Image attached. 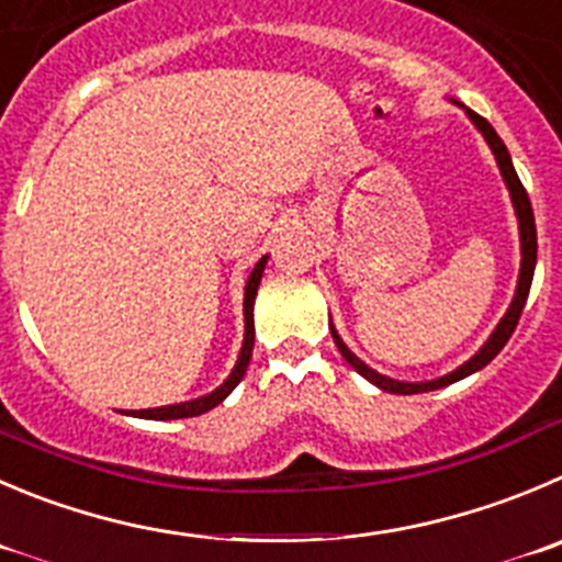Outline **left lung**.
I'll return each instance as SVG.
<instances>
[{
    "mask_svg": "<svg viewBox=\"0 0 562 562\" xmlns=\"http://www.w3.org/2000/svg\"><path fill=\"white\" fill-rule=\"evenodd\" d=\"M469 117L474 121V126H477L480 132H483V137L488 140L491 151H494L496 162H499V170L502 176H505V184L507 190H510V198H513V206H516V215H518V232H521V272H518V286H516V297H513L510 308H507V314L502 317V323L496 325V330L491 334V339L485 341L483 347H480L477 356H472L463 367H458L456 372H450V375L438 378V381H427V383H403V381H392V378L386 375H378L375 370H370V367L361 361V358L352 356L350 350H347L345 341L339 339V334H336L334 328H330V334H334V341L336 347H339V352L345 356L347 364L352 367V370L358 372V375H364L367 381L375 383L378 389H383V392H392V394H419V392H432V389H441V386H450V383L461 381V378L472 375V372L483 370L485 364H488L491 358L496 356V352L502 350V347L507 345V339H510V334L516 330L518 325V317H521V312H525V303H527V295H530V284H532V272H536V259H538V234H536V217H532V204L530 198H527V190L525 184L518 181L516 176V168H513L510 162V154H507L505 143L499 140V135L494 132V126L485 121L483 115H477V112L467 110Z\"/></svg>",
    "mask_w": 562,
    "mask_h": 562,
    "instance_id": "1",
    "label": "left lung"
}]
</instances>
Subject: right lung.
I'll return each instance as SVG.
<instances>
[{"label": "right lung", "instance_id": "right-lung-1", "mask_svg": "<svg viewBox=\"0 0 562 562\" xmlns=\"http://www.w3.org/2000/svg\"><path fill=\"white\" fill-rule=\"evenodd\" d=\"M267 265V256H261L259 265L254 267L248 278V286H245V341H243V352H239V361L234 367V372L228 375V381L223 383L221 389H215L212 394L206 397H198L190 400V403H179V405H165V408H148V411H132V416H143V419H184V416H198V414H206L210 408H215L217 403L232 394V389L243 381L245 370L250 364V352H254V301H256V290H259V281H261V272H265Z\"/></svg>", "mask_w": 562, "mask_h": 562}]
</instances>
